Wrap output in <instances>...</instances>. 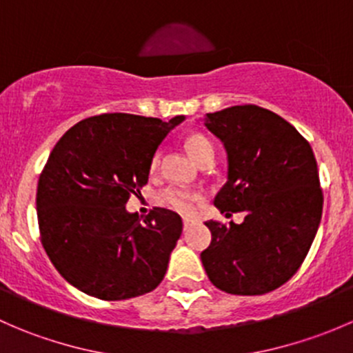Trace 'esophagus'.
<instances>
[{"label":"esophagus","mask_w":353,"mask_h":353,"mask_svg":"<svg viewBox=\"0 0 353 353\" xmlns=\"http://www.w3.org/2000/svg\"><path fill=\"white\" fill-rule=\"evenodd\" d=\"M191 225H193V220H191V219H184V220H183V229H184V230L190 229Z\"/></svg>","instance_id":"1"}]
</instances>
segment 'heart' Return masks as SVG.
<instances>
[{
    "label": "heart",
    "instance_id": "heart-1",
    "mask_svg": "<svg viewBox=\"0 0 353 353\" xmlns=\"http://www.w3.org/2000/svg\"><path fill=\"white\" fill-rule=\"evenodd\" d=\"M186 147H188V152H190V155L193 157L196 162H199L205 155L215 154L212 141H210L206 137H203V134H193V137L188 138ZM159 159H160V154H155L154 160H152V167H157ZM196 199H198L196 194L188 193V191H183V190H167L162 196V201L165 203L169 208L176 210V212L179 213H184V215L193 212L194 201H196Z\"/></svg>",
    "mask_w": 353,
    "mask_h": 353
}]
</instances>
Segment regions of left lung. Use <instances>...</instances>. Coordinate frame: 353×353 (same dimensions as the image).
<instances>
[{
	"mask_svg": "<svg viewBox=\"0 0 353 353\" xmlns=\"http://www.w3.org/2000/svg\"><path fill=\"white\" fill-rule=\"evenodd\" d=\"M203 124L227 154V183L213 203L225 215H245L243 223L206 222L212 243L201 252L203 268L227 294L275 290L302 265L321 222L311 145L283 117L258 105L206 114Z\"/></svg>",
	"mask_w": 353,
	"mask_h": 353,
	"instance_id": "obj_1",
	"label": "left lung"
}]
</instances>
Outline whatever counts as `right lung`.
<instances>
[{
    "instance_id": "1",
    "label": "right lung",
    "mask_w": 353,
    "mask_h": 353,
    "mask_svg": "<svg viewBox=\"0 0 353 353\" xmlns=\"http://www.w3.org/2000/svg\"><path fill=\"white\" fill-rule=\"evenodd\" d=\"M183 121L102 114L74 124L52 148L39 177V230L54 268L83 294L124 301L163 280L183 220L167 208L141 220L126 203L148 183L157 148Z\"/></svg>"
}]
</instances>
